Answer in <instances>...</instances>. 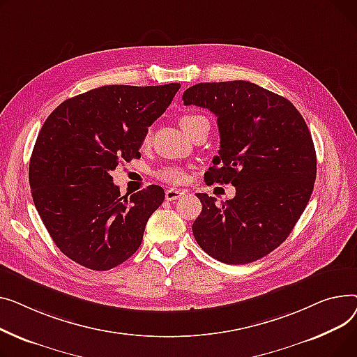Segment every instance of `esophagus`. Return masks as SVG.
Here are the masks:
<instances>
[{
    "mask_svg": "<svg viewBox=\"0 0 357 357\" xmlns=\"http://www.w3.org/2000/svg\"><path fill=\"white\" fill-rule=\"evenodd\" d=\"M185 195L184 190H178V188H167L165 190V199L167 200H177Z\"/></svg>",
    "mask_w": 357,
    "mask_h": 357,
    "instance_id": "esophagus-1",
    "label": "esophagus"
}]
</instances>
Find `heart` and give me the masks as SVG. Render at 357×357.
<instances>
[{
  "label": "heart",
  "instance_id": "heart-1",
  "mask_svg": "<svg viewBox=\"0 0 357 357\" xmlns=\"http://www.w3.org/2000/svg\"><path fill=\"white\" fill-rule=\"evenodd\" d=\"M206 118H203L202 115H195V114H187V115H183L180 118V127L181 130L184 131V134L187 135L188 132H190V130L195 127L196 123H199L200 121H203ZM150 132L145 134V138L144 141L146 142L150 139ZM155 176L160 178V180H164V181H169V183H181L184 180V172L181 169H178V167H162V169H160Z\"/></svg>",
  "mask_w": 357,
  "mask_h": 357
}]
</instances>
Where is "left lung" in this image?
<instances>
[{
	"label": "left lung",
	"mask_w": 357,
	"mask_h": 357,
	"mask_svg": "<svg viewBox=\"0 0 357 357\" xmlns=\"http://www.w3.org/2000/svg\"><path fill=\"white\" fill-rule=\"evenodd\" d=\"M183 100L218 116L220 150L204 181L236 187L222 204L197 195L195 239L223 264L264 258L288 238L312 193L317 157L304 118L288 99L246 80L197 83Z\"/></svg>",
	"instance_id": "1"
}]
</instances>
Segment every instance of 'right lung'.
<instances>
[{"label": "right lung", "instance_id": "add662e5", "mask_svg": "<svg viewBox=\"0 0 357 357\" xmlns=\"http://www.w3.org/2000/svg\"><path fill=\"white\" fill-rule=\"evenodd\" d=\"M178 89L100 86L60 103L41 127L29 167L33 202L56 246L79 265L108 271L139 248L164 190L153 184L121 196L111 172L141 155Z\"/></svg>", "mask_w": 357, "mask_h": 357}]
</instances>
